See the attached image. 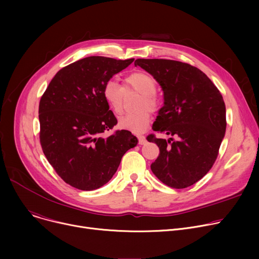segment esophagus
Returning <instances> with one entry per match:
<instances>
[{"mask_svg":"<svg viewBox=\"0 0 259 259\" xmlns=\"http://www.w3.org/2000/svg\"><path fill=\"white\" fill-rule=\"evenodd\" d=\"M138 139H139V144L140 145H145L146 144V137H144V135H139L138 137Z\"/></svg>","mask_w":259,"mask_h":259,"instance_id":"34e87169","label":"esophagus"}]
</instances>
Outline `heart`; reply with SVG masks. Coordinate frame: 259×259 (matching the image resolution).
<instances>
[{"mask_svg":"<svg viewBox=\"0 0 259 259\" xmlns=\"http://www.w3.org/2000/svg\"><path fill=\"white\" fill-rule=\"evenodd\" d=\"M134 90L142 94V99L139 103V112L122 115L118 118V127L133 133H142L146 130L150 121V110L157 108V99L155 98L156 80L149 73L144 71H137L129 74L125 78V88H122L116 80L109 79L103 87V98L110 110L119 114L122 111V102H124L125 91Z\"/></svg>","mask_w":259,"mask_h":259,"instance_id":"heart-1","label":"heart"}]
</instances>
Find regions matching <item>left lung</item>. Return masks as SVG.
<instances>
[{
	"mask_svg": "<svg viewBox=\"0 0 259 259\" xmlns=\"http://www.w3.org/2000/svg\"><path fill=\"white\" fill-rule=\"evenodd\" d=\"M164 92L152 129L170 138L156 139L159 155L151 165L156 178L174 189L192 186L212 168L226 133V105L220 90L198 68L162 59H138Z\"/></svg>",
	"mask_w": 259,
	"mask_h": 259,
	"instance_id": "8db88e82",
	"label": "left lung"
}]
</instances>
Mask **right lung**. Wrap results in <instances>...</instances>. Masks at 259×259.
<instances>
[{"instance_id": "right-lung-1", "label": "right lung", "mask_w": 259, "mask_h": 259, "mask_svg": "<svg viewBox=\"0 0 259 259\" xmlns=\"http://www.w3.org/2000/svg\"><path fill=\"white\" fill-rule=\"evenodd\" d=\"M134 59L88 57L68 65L51 79L38 106L39 142L49 164L70 186L84 191L112 179L122 155L138 145L128 130L108 138L117 119L103 98V87Z\"/></svg>"}]
</instances>
